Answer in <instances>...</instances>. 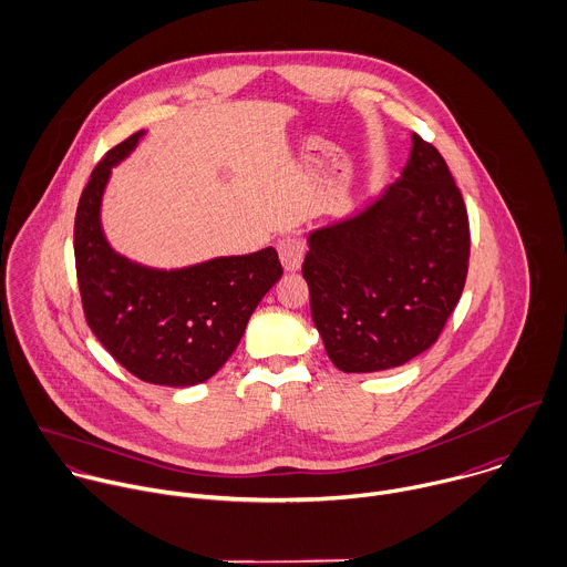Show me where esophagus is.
I'll return each instance as SVG.
<instances>
[{"label":"esophagus","instance_id":"obj_1","mask_svg":"<svg viewBox=\"0 0 567 567\" xmlns=\"http://www.w3.org/2000/svg\"><path fill=\"white\" fill-rule=\"evenodd\" d=\"M277 252H279V261L284 266V270L288 272H297L303 264V255H306V246L301 239L297 237H284L277 244Z\"/></svg>","mask_w":567,"mask_h":567}]
</instances>
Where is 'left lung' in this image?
<instances>
[{"instance_id": "1", "label": "left lung", "mask_w": 567, "mask_h": 567, "mask_svg": "<svg viewBox=\"0 0 567 567\" xmlns=\"http://www.w3.org/2000/svg\"><path fill=\"white\" fill-rule=\"evenodd\" d=\"M400 178L359 213L308 233L312 321L346 374L400 368L426 352L468 270V217L440 156L417 134Z\"/></svg>"}]
</instances>
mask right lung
<instances>
[{
	"instance_id": "add662e5",
	"label": "right lung",
	"mask_w": 567,
	"mask_h": 567,
	"mask_svg": "<svg viewBox=\"0 0 567 567\" xmlns=\"http://www.w3.org/2000/svg\"><path fill=\"white\" fill-rule=\"evenodd\" d=\"M143 136L136 132L110 150L81 193L76 277L90 330L127 372L152 384L190 386L230 359L250 315L284 270L272 246L169 270L116 252L101 224L103 193L112 169Z\"/></svg>"
}]
</instances>
